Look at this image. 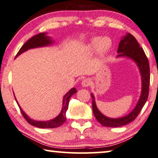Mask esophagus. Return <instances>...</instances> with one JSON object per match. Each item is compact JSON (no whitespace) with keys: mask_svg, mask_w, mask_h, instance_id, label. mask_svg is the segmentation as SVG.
Returning a JSON list of instances; mask_svg holds the SVG:
<instances>
[{"mask_svg":"<svg viewBox=\"0 0 158 158\" xmlns=\"http://www.w3.org/2000/svg\"><path fill=\"white\" fill-rule=\"evenodd\" d=\"M81 85L84 87H87V86L91 85V80L89 79H84L82 80Z\"/></svg>","mask_w":158,"mask_h":158,"instance_id":"esophagus-1","label":"esophagus"}]
</instances>
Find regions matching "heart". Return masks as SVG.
<instances>
[{"label": "heart", "instance_id": "1", "mask_svg": "<svg viewBox=\"0 0 158 158\" xmlns=\"http://www.w3.org/2000/svg\"><path fill=\"white\" fill-rule=\"evenodd\" d=\"M113 43L110 37H94L84 46V51L90 54L97 51V54L100 59H104L112 50Z\"/></svg>", "mask_w": 158, "mask_h": 158}]
</instances>
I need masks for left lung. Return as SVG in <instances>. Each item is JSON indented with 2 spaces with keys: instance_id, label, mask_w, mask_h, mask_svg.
Returning a JSON list of instances; mask_svg holds the SVG:
<instances>
[{
  "instance_id": "left-lung-1",
  "label": "left lung",
  "mask_w": 158,
  "mask_h": 158,
  "mask_svg": "<svg viewBox=\"0 0 158 158\" xmlns=\"http://www.w3.org/2000/svg\"><path fill=\"white\" fill-rule=\"evenodd\" d=\"M117 54L118 55L117 56V58L130 59L134 61L138 67L141 76L142 89L140 96L135 108L125 116L117 117V118H111L102 114L97 108L94 94L91 93L92 110L95 117L101 124L109 127H119L134 121L148 100L149 86H150V77L148 59L137 39L130 33H127L124 36L121 38L117 49Z\"/></svg>"
}]
</instances>
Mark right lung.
I'll return each instance as SVG.
<instances>
[{
    "mask_svg": "<svg viewBox=\"0 0 158 158\" xmlns=\"http://www.w3.org/2000/svg\"><path fill=\"white\" fill-rule=\"evenodd\" d=\"M47 33H40V34L33 36L31 39H30L28 41H26V43L23 44V46L20 48L19 52H18L16 56H15V58L29 49L41 47H46V46L52 45V44L54 43V41L52 39V37L47 35ZM77 89H75L74 87L71 89L63 97V102H62L63 104H62V108L59 114L55 117V118L47 121H38L34 120V119L31 118V117H28V115L26 114L25 112L22 110V108L21 107V106L19 105V102H18L15 97V101L17 102L18 105L19 106L20 110H21V112L22 113V114H23V117L30 124L39 128H56L61 126L62 124L65 123L66 119V112L68 110L69 99L71 98V97H72L73 94H74L75 93H77Z\"/></svg>",
    "mask_w": 158,
    "mask_h": 158,
    "instance_id": "obj_1",
    "label": "right lung"
}]
</instances>
